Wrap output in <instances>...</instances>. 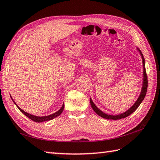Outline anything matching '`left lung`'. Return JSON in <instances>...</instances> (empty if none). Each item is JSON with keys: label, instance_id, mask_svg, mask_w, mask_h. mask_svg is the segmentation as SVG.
<instances>
[{"label": "left lung", "instance_id": "1", "mask_svg": "<svg viewBox=\"0 0 160 160\" xmlns=\"http://www.w3.org/2000/svg\"><path fill=\"white\" fill-rule=\"evenodd\" d=\"M137 50L139 52L141 58H142V62H143V86H142V89H141V91L140 93V95L138 98L137 99V100L136 102L133 104V106L129 108L128 111H126L125 112L118 114V115L116 116H113V115H108V114L105 113L104 112L99 109V108L95 106V104H94V102H92V99L90 98V105L92 108V109L95 111V112L98 114V116H101L102 118H104L105 119H108V120H119V119H122V118H125L129 116L130 114H132L133 112H134L135 111L137 110V108L139 107V105L141 104V102H143L144 98H145L146 92H147V88H148V78H147V74H146V68H145V59H144V57L143 56L142 53H141V50L139 49H138Z\"/></svg>", "mask_w": 160, "mask_h": 160}]
</instances>
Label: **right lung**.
I'll list each match as a JSON object with an SVG mask.
<instances>
[{
    "label": "right lung",
    "mask_w": 160,
    "mask_h": 160,
    "mask_svg": "<svg viewBox=\"0 0 160 160\" xmlns=\"http://www.w3.org/2000/svg\"><path fill=\"white\" fill-rule=\"evenodd\" d=\"M10 97H11V96H10ZM11 98H12V97H11ZM12 101L14 102V101L13 100L12 98ZM14 104L17 105V104L15 103V102H14ZM17 108H19V109L21 111H22V112L24 114V115L26 116L28 118H29L31 119V120H33V121H35V122H41L48 121V120H52V119H53V118H55L56 117H57V116H58L61 115V114L62 112L63 109H64L65 105H64V103H63L62 107H61V108H60V109H59L58 111H56V113H54L52 114V115L47 116H33V115H32V114H30V113H28L26 112V111H24L23 110H22V108H19V107L17 106Z\"/></svg>",
    "instance_id": "right-lung-1"
}]
</instances>
